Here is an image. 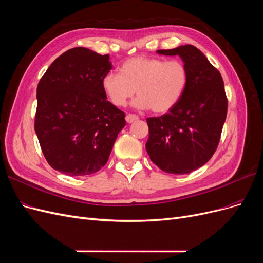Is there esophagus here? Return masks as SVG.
I'll use <instances>...</instances> for the list:
<instances>
[{"mask_svg":"<svg viewBox=\"0 0 263 263\" xmlns=\"http://www.w3.org/2000/svg\"><path fill=\"white\" fill-rule=\"evenodd\" d=\"M139 117L137 116V115H135V114H127L126 115V122L127 123H133V122H135V121H137Z\"/></svg>","mask_w":263,"mask_h":263,"instance_id":"obj_1","label":"esophagus"}]
</instances>
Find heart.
<instances>
[{"label":"heart","instance_id":"heart-1","mask_svg":"<svg viewBox=\"0 0 263 263\" xmlns=\"http://www.w3.org/2000/svg\"><path fill=\"white\" fill-rule=\"evenodd\" d=\"M189 84V69L180 59L135 57L126 60L121 73L109 71L102 79L103 92L115 106H125L136 93L134 105L162 114L176 106Z\"/></svg>","mask_w":263,"mask_h":263}]
</instances>
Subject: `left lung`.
Masks as SVG:
<instances>
[{
    "label": "left lung",
    "instance_id": "obj_1",
    "mask_svg": "<svg viewBox=\"0 0 263 263\" xmlns=\"http://www.w3.org/2000/svg\"><path fill=\"white\" fill-rule=\"evenodd\" d=\"M158 53L180 55L189 69V84L178 104L148 117L147 153L157 166L172 174L201 168L216 151L227 116L228 101L219 71L192 45Z\"/></svg>",
    "mask_w": 263,
    "mask_h": 263
}]
</instances>
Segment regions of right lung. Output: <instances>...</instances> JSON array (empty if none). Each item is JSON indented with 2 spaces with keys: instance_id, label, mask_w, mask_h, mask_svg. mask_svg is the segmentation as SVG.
<instances>
[{
  "instance_id": "obj_1",
  "label": "right lung",
  "mask_w": 263,
  "mask_h": 263,
  "mask_svg": "<svg viewBox=\"0 0 263 263\" xmlns=\"http://www.w3.org/2000/svg\"><path fill=\"white\" fill-rule=\"evenodd\" d=\"M108 54L83 47L63 52L37 86L35 132L47 162L70 177L89 176L108 160L125 113L108 102L102 79Z\"/></svg>"
}]
</instances>
